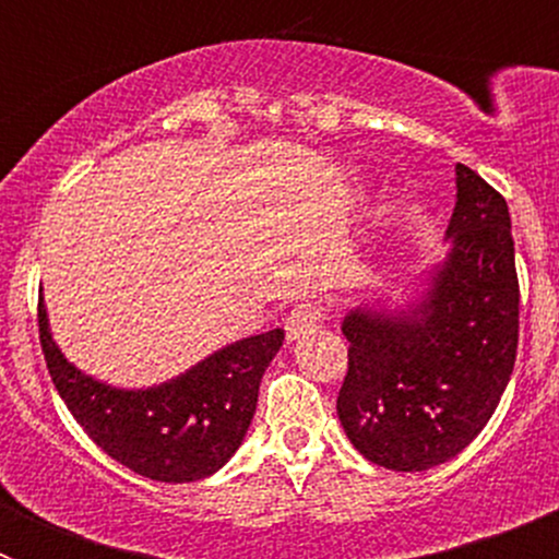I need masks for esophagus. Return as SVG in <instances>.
I'll return each instance as SVG.
<instances>
[{"label": "esophagus", "instance_id": "obj_1", "mask_svg": "<svg viewBox=\"0 0 559 559\" xmlns=\"http://www.w3.org/2000/svg\"><path fill=\"white\" fill-rule=\"evenodd\" d=\"M322 319H324L322 305H316V302L296 305V308L288 313V319H285V333H288V341L308 335L310 330H316V324L322 322Z\"/></svg>", "mask_w": 559, "mask_h": 559}]
</instances>
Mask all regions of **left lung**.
<instances>
[{
    "instance_id": "obj_1",
    "label": "left lung",
    "mask_w": 559,
    "mask_h": 559,
    "mask_svg": "<svg viewBox=\"0 0 559 559\" xmlns=\"http://www.w3.org/2000/svg\"><path fill=\"white\" fill-rule=\"evenodd\" d=\"M448 251L403 305H358L341 322L349 369L341 426L360 456L397 473L448 462L481 433L518 353V274L507 201L456 165Z\"/></svg>"
}]
</instances>
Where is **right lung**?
<instances>
[{
	"instance_id": "add662e5",
	"label": "right lung",
	"mask_w": 559,
	"mask_h": 559,
	"mask_svg": "<svg viewBox=\"0 0 559 559\" xmlns=\"http://www.w3.org/2000/svg\"><path fill=\"white\" fill-rule=\"evenodd\" d=\"M38 330L52 383L83 431L128 471L167 484L199 481L235 456L254 417L260 380L285 341L283 330L249 335L165 383L122 389L61 353L44 296Z\"/></svg>"
}]
</instances>
